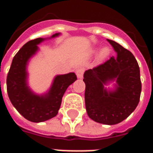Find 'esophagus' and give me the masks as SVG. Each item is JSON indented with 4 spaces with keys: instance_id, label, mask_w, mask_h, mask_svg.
I'll use <instances>...</instances> for the list:
<instances>
[{
    "instance_id": "1",
    "label": "esophagus",
    "mask_w": 153,
    "mask_h": 153,
    "mask_svg": "<svg viewBox=\"0 0 153 153\" xmlns=\"http://www.w3.org/2000/svg\"><path fill=\"white\" fill-rule=\"evenodd\" d=\"M84 70H85V69H84L83 67H79V68H78V69L76 70L77 77H78V78H79V79L83 78Z\"/></svg>"
}]
</instances>
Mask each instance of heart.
<instances>
[{"instance_id":"heart-1","label":"heart","mask_w":153,"mask_h":153,"mask_svg":"<svg viewBox=\"0 0 153 153\" xmlns=\"http://www.w3.org/2000/svg\"><path fill=\"white\" fill-rule=\"evenodd\" d=\"M109 48H107V47H104L102 48V50L100 51L99 54H98V59L99 60H103V59H105L107 57V56L109 55Z\"/></svg>"}]
</instances>
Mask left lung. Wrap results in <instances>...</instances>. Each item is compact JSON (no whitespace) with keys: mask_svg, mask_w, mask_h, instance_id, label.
I'll return each instance as SVG.
<instances>
[{"mask_svg":"<svg viewBox=\"0 0 153 153\" xmlns=\"http://www.w3.org/2000/svg\"><path fill=\"white\" fill-rule=\"evenodd\" d=\"M107 41L117 52V57H111L85 71L84 98L90 118L101 124L115 125L127 118L137 107L142 83L139 66L134 55L114 41ZM115 78L117 88L115 92H107L103 85Z\"/></svg>","mask_w":153,"mask_h":153,"instance_id":"left-lung-1","label":"left lung"}]
</instances>
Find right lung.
Returning a JSON list of instances; mask_svg holds the SVG:
<instances>
[{
	"label": "right lung",
	"mask_w": 153,
	"mask_h": 153,
	"mask_svg": "<svg viewBox=\"0 0 153 153\" xmlns=\"http://www.w3.org/2000/svg\"><path fill=\"white\" fill-rule=\"evenodd\" d=\"M54 34L51 38L56 37ZM43 38H36L25 43L13 58L6 79L7 93L12 105L25 119L32 122H42L53 118L58 113L62 97L67 88L77 79L74 73L56 77L49 93L45 96L34 95L26 83V65L38 51V44Z\"/></svg>",
	"instance_id": "add662e5"
}]
</instances>
